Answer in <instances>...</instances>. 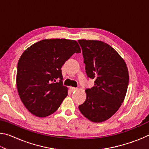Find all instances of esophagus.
Segmentation results:
<instances>
[{
    "instance_id": "1",
    "label": "esophagus",
    "mask_w": 149,
    "mask_h": 149,
    "mask_svg": "<svg viewBox=\"0 0 149 149\" xmlns=\"http://www.w3.org/2000/svg\"><path fill=\"white\" fill-rule=\"evenodd\" d=\"M70 89H71V91H75V90H77V88H75V87H70Z\"/></svg>"
}]
</instances>
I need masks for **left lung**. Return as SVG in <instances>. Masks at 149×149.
Returning <instances> with one entry per match:
<instances>
[{
  "label": "left lung",
  "instance_id": "obj_1",
  "mask_svg": "<svg viewBox=\"0 0 149 149\" xmlns=\"http://www.w3.org/2000/svg\"><path fill=\"white\" fill-rule=\"evenodd\" d=\"M87 77L94 86L85 89L86 100L79 106L81 114L93 122H104L119 109L129 84L127 65L120 54L105 42L79 40Z\"/></svg>",
  "mask_w": 149,
  "mask_h": 149
}]
</instances>
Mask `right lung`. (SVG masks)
I'll list each match as a JSON object with an SVG mask.
<instances>
[{
    "instance_id": "add662e5",
    "label": "right lung",
    "mask_w": 149,
    "mask_h": 149,
    "mask_svg": "<svg viewBox=\"0 0 149 149\" xmlns=\"http://www.w3.org/2000/svg\"><path fill=\"white\" fill-rule=\"evenodd\" d=\"M80 52L77 41L64 39L42 40L23 52L17 63L16 85L29 112L43 118L56 112L68 95L62 66Z\"/></svg>"
}]
</instances>
